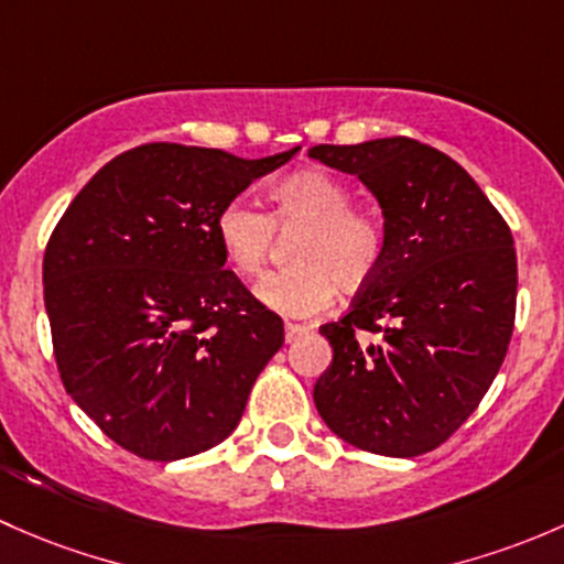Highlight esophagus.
<instances>
[{"mask_svg": "<svg viewBox=\"0 0 564 564\" xmlns=\"http://www.w3.org/2000/svg\"><path fill=\"white\" fill-rule=\"evenodd\" d=\"M306 330H310V328H306V325H301V323H288V325H284V339L295 341V339H301V336H304Z\"/></svg>", "mask_w": 564, "mask_h": 564, "instance_id": "1", "label": "esophagus"}]
</instances>
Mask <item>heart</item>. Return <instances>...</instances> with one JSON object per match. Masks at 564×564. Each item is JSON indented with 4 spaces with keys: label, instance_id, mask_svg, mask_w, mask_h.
I'll use <instances>...</instances> for the list:
<instances>
[{
    "label": "heart",
    "instance_id": "heart-1",
    "mask_svg": "<svg viewBox=\"0 0 564 564\" xmlns=\"http://www.w3.org/2000/svg\"><path fill=\"white\" fill-rule=\"evenodd\" d=\"M271 217L247 200H230L214 219V234L241 276H258L274 260L280 234L293 239V269L265 274L254 299L284 317H312L334 299V282L356 290L375 276L382 258V225L350 208V193L323 171H301L271 187Z\"/></svg>",
    "mask_w": 564,
    "mask_h": 564
}]
</instances>
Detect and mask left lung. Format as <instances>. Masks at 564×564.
<instances>
[{"mask_svg":"<svg viewBox=\"0 0 564 564\" xmlns=\"http://www.w3.org/2000/svg\"><path fill=\"white\" fill-rule=\"evenodd\" d=\"M358 176L382 212V258L341 321L315 382L325 426L356 448L410 458L434 451L478 408L516 317L510 228L475 178L412 138L310 149Z\"/></svg>","mask_w":564,"mask_h":564,"instance_id":"left-lung-1","label":"left lung"}]
</instances>
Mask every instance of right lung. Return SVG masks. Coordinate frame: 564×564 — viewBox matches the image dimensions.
<instances>
[{"label": "right lung", "mask_w": 564, "mask_h": 564, "mask_svg": "<svg viewBox=\"0 0 564 564\" xmlns=\"http://www.w3.org/2000/svg\"><path fill=\"white\" fill-rule=\"evenodd\" d=\"M299 149L241 160L147 143L102 165L56 225L43 258L56 367L130 454L176 462L239 426L284 325L225 271L214 219Z\"/></svg>", "instance_id": "1"}]
</instances>
